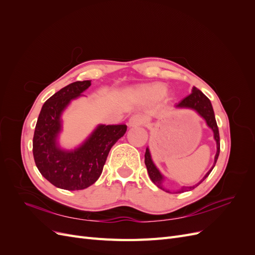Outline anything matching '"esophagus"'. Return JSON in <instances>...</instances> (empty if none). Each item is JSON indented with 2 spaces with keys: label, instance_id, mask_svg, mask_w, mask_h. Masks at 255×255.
Instances as JSON below:
<instances>
[{
  "label": "esophagus",
  "instance_id": "esophagus-1",
  "mask_svg": "<svg viewBox=\"0 0 255 255\" xmlns=\"http://www.w3.org/2000/svg\"><path fill=\"white\" fill-rule=\"evenodd\" d=\"M144 123V117L141 115H134L128 120V125L129 127H138V126H142Z\"/></svg>",
  "mask_w": 255,
  "mask_h": 255
}]
</instances>
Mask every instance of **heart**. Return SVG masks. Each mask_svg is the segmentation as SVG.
<instances>
[{
  "label": "heart",
  "instance_id": "b5f03b06",
  "mask_svg": "<svg viewBox=\"0 0 255 255\" xmlns=\"http://www.w3.org/2000/svg\"><path fill=\"white\" fill-rule=\"evenodd\" d=\"M166 91L164 85L161 84H153L145 85L138 89V95L145 100H155L163 97Z\"/></svg>",
  "mask_w": 255,
  "mask_h": 255
}]
</instances>
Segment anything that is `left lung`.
<instances>
[{"mask_svg": "<svg viewBox=\"0 0 255 255\" xmlns=\"http://www.w3.org/2000/svg\"><path fill=\"white\" fill-rule=\"evenodd\" d=\"M176 107H185V109L195 110L200 116H201L202 118L205 119L207 126L213 129L214 138H215L216 142H217V153H216V156H215V164H216V161H217L218 156H219V152H220V137H219V129H218V127H217V122H216V119H215V114H214V110H213V106H212L210 99H208L202 91H200L199 89L194 87V88H192L191 94L188 95L186 98H184L182 101L177 103ZM144 164L146 166V170H148V173H149L151 181L154 184H155L158 188L164 189L163 186H161V183H163L164 177H163V175L160 174V172L157 170V168L155 167V165L153 164V161L151 159V154H150V151H149L148 148L145 149ZM215 164H214L213 168L215 167ZM213 168L205 174V176L203 177V180L201 182H199L198 184L194 185V186L182 187L181 190H179L177 192H184V191L192 190L194 188H196L199 184H201L206 179V177L210 175L211 171L213 170Z\"/></svg>", "mask_w": 255, "mask_h": 255, "instance_id": "8db88e82", "label": "left lung"}]
</instances>
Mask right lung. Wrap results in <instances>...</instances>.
<instances>
[{
  "label": "right lung",
  "instance_id": "add662e5",
  "mask_svg": "<svg viewBox=\"0 0 255 255\" xmlns=\"http://www.w3.org/2000/svg\"><path fill=\"white\" fill-rule=\"evenodd\" d=\"M90 85V81H79L61 88L45 101L36 123L33 138L35 164L45 179L61 189L81 190L94 184L102 173L112 146L127 132L126 125L99 126L74 151H63L56 145L61 113Z\"/></svg>",
  "mask_w": 255,
  "mask_h": 255
}]
</instances>
